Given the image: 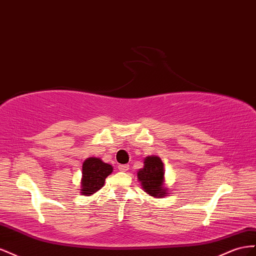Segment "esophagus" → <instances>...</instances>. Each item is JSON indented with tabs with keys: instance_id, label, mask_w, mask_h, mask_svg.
I'll return each mask as SVG.
<instances>
[{
	"instance_id": "34e87169",
	"label": "esophagus",
	"mask_w": 256,
	"mask_h": 256,
	"mask_svg": "<svg viewBox=\"0 0 256 256\" xmlns=\"http://www.w3.org/2000/svg\"><path fill=\"white\" fill-rule=\"evenodd\" d=\"M130 168V166L128 164H121L119 165V170L120 172H128Z\"/></svg>"
}]
</instances>
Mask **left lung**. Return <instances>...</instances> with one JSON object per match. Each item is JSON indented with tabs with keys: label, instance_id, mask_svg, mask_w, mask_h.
<instances>
[{
	"label": "left lung",
	"instance_id": "8db88e82",
	"mask_svg": "<svg viewBox=\"0 0 256 256\" xmlns=\"http://www.w3.org/2000/svg\"><path fill=\"white\" fill-rule=\"evenodd\" d=\"M144 168L137 172L146 192L153 197H162L166 190L162 186L164 182V165L158 156H148L144 158Z\"/></svg>",
	"mask_w": 256,
	"mask_h": 256
}]
</instances>
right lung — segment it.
Instances as JSON below:
<instances>
[{
    "label": "right lung",
    "instance_id": "obj_1",
    "mask_svg": "<svg viewBox=\"0 0 256 256\" xmlns=\"http://www.w3.org/2000/svg\"><path fill=\"white\" fill-rule=\"evenodd\" d=\"M112 172V166L98 158H86L82 164V194L92 195L104 186L105 179Z\"/></svg>",
    "mask_w": 256,
    "mask_h": 256
}]
</instances>
